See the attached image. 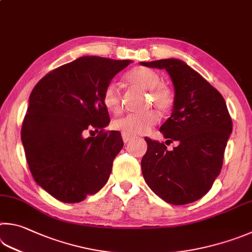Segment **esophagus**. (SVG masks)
<instances>
[{
    "mask_svg": "<svg viewBox=\"0 0 252 252\" xmlns=\"http://www.w3.org/2000/svg\"><path fill=\"white\" fill-rule=\"evenodd\" d=\"M132 138H133V136H132L131 134L122 133V140H123V142H125V143H127V142H129Z\"/></svg>",
    "mask_w": 252,
    "mask_h": 252,
    "instance_id": "1",
    "label": "esophagus"
}]
</instances>
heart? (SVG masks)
<instances>
[{
	"instance_id": "heart-1",
	"label": "heart",
	"mask_w": 252,
	"mask_h": 252,
	"mask_svg": "<svg viewBox=\"0 0 252 252\" xmlns=\"http://www.w3.org/2000/svg\"><path fill=\"white\" fill-rule=\"evenodd\" d=\"M127 84L144 91H149L145 108L154 106L159 112L166 113L171 110L175 102L174 91L166 85L162 84V78L157 71L146 67H136L127 72L126 77ZM103 104L108 111L118 114L122 110V95L119 86L110 82L103 91ZM158 121V113L148 110L142 113H131L113 122L117 130L131 135L146 133Z\"/></svg>"
}]
</instances>
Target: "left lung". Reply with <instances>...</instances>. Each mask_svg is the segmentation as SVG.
Masks as SVG:
<instances>
[{
	"label": "left lung",
	"mask_w": 252,
	"mask_h": 252,
	"mask_svg": "<svg viewBox=\"0 0 252 252\" xmlns=\"http://www.w3.org/2000/svg\"><path fill=\"white\" fill-rule=\"evenodd\" d=\"M141 65L170 74L175 102L172 116L161 126L164 138L177 141L172 151L163 142L145 136L148 151L142 174L158 197L172 205L202 198L222 167L232 121L220 93L180 59H159Z\"/></svg>",
	"instance_id": "left-lung-1"
}]
</instances>
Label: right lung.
<instances>
[{"label": "right lung", "instance_id": "obj_1", "mask_svg": "<svg viewBox=\"0 0 252 252\" xmlns=\"http://www.w3.org/2000/svg\"><path fill=\"white\" fill-rule=\"evenodd\" d=\"M130 61L84 56L49 71L34 87L21 138L34 181L63 203H79L108 182L123 141L106 131L102 95ZM87 131L93 134L85 138Z\"/></svg>", "mask_w": 252, "mask_h": 252}]
</instances>
